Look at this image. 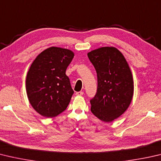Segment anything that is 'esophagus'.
Returning a JSON list of instances; mask_svg holds the SVG:
<instances>
[{"mask_svg":"<svg viewBox=\"0 0 161 161\" xmlns=\"http://www.w3.org/2000/svg\"><path fill=\"white\" fill-rule=\"evenodd\" d=\"M75 94L77 96H81V95L84 94V92H77L75 93Z\"/></svg>","mask_w":161,"mask_h":161,"instance_id":"obj_1","label":"esophagus"}]
</instances>
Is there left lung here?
I'll use <instances>...</instances> for the list:
<instances>
[{
  "label": "left lung",
  "mask_w": 161,
  "mask_h": 161,
  "mask_svg": "<svg viewBox=\"0 0 161 161\" xmlns=\"http://www.w3.org/2000/svg\"><path fill=\"white\" fill-rule=\"evenodd\" d=\"M97 73L98 86L90 100L91 111L101 120L110 122L125 113L134 93L132 75L121 52L102 47L88 53Z\"/></svg>",
  "instance_id": "left-lung-1"
}]
</instances>
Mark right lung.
Here are the masks:
<instances>
[{
	"instance_id": "1",
	"label": "right lung",
	"mask_w": 161,
	"mask_h": 161,
	"mask_svg": "<svg viewBox=\"0 0 161 161\" xmlns=\"http://www.w3.org/2000/svg\"><path fill=\"white\" fill-rule=\"evenodd\" d=\"M74 58L70 50L51 47L32 63L26 79V90L31 106L46 118H53L65 110L74 91L65 75Z\"/></svg>"
}]
</instances>
